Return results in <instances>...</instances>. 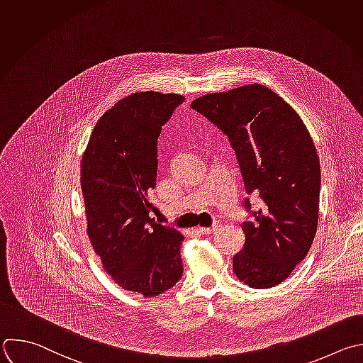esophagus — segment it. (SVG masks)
I'll list each match as a JSON object with an SVG mask.
<instances>
[{"label": "esophagus", "mask_w": 363, "mask_h": 363, "mask_svg": "<svg viewBox=\"0 0 363 363\" xmlns=\"http://www.w3.org/2000/svg\"><path fill=\"white\" fill-rule=\"evenodd\" d=\"M218 228V223L215 222L212 226H199V232H202V233H211V232H213L215 229Z\"/></svg>", "instance_id": "obj_1"}]
</instances>
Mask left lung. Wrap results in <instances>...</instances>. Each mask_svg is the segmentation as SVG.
<instances>
[{"instance_id":"1","label":"left lung","mask_w":363,"mask_h":363,"mask_svg":"<svg viewBox=\"0 0 363 363\" xmlns=\"http://www.w3.org/2000/svg\"><path fill=\"white\" fill-rule=\"evenodd\" d=\"M191 108L229 140L248 195L261 208L242 222L245 245L232 259L239 281L254 289L284 282L303 261L316 233L320 165L295 109L261 84L196 98Z\"/></svg>"}]
</instances>
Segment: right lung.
<instances>
[{"instance_id": "add662e5", "label": "right lung", "mask_w": 363, "mask_h": 363, "mask_svg": "<svg viewBox=\"0 0 363 363\" xmlns=\"http://www.w3.org/2000/svg\"><path fill=\"white\" fill-rule=\"evenodd\" d=\"M185 101L135 92L96 123L81 167L88 236L105 271L127 291L157 296L181 281L184 236L150 216L158 172V137Z\"/></svg>"}]
</instances>
